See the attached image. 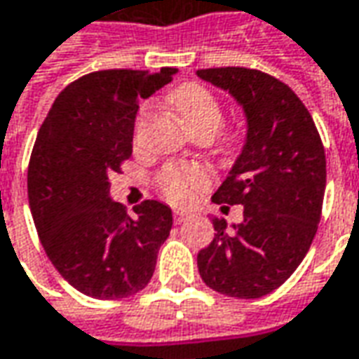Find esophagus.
<instances>
[{"instance_id": "34e87169", "label": "esophagus", "mask_w": 359, "mask_h": 359, "mask_svg": "<svg viewBox=\"0 0 359 359\" xmlns=\"http://www.w3.org/2000/svg\"><path fill=\"white\" fill-rule=\"evenodd\" d=\"M189 219V213H185V211H174V223L175 225H182L184 221Z\"/></svg>"}]
</instances>
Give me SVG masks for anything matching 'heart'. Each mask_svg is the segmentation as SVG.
Wrapping results in <instances>:
<instances>
[{
    "instance_id": "1",
    "label": "heart",
    "mask_w": 359,
    "mask_h": 359,
    "mask_svg": "<svg viewBox=\"0 0 359 359\" xmlns=\"http://www.w3.org/2000/svg\"><path fill=\"white\" fill-rule=\"evenodd\" d=\"M168 102L172 104L177 116L182 118L185 128L191 134L208 130L215 134L223 124V108L217 96L208 86L199 83H185L175 86L168 95ZM148 118V108H142L136 120V138L140 136L142 128ZM211 184L209 170L196 165V163H168L156 175L158 191L170 203L187 205L197 197L201 189Z\"/></svg>"
}]
</instances>
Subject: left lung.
<instances>
[{"mask_svg":"<svg viewBox=\"0 0 359 359\" xmlns=\"http://www.w3.org/2000/svg\"><path fill=\"white\" fill-rule=\"evenodd\" d=\"M197 76L229 90L245 108L249 132L239 160L213 203L243 205V223L197 255L203 283L225 297L261 298L285 283L306 257L326 189V154L309 108L269 73L245 67L201 69Z\"/></svg>","mask_w":359,"mask_h":359,"instance_id":"obj_1","label":"left lung"}]
</instances>
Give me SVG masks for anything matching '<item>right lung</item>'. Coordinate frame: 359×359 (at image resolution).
Instances as JSON below:
<instances>
[{
    "label": "right lung",
    "instance_id": "add662e5",
    "mask_svg": "<svg viewBox=\"0 0 359 359\" xmlns=\"http://www.w3.org/2000/svg\"><path fill=\"white\" fill-rule=\"evenodd\" d=\"M175 69L95 71L65 86L41 124L27 197L41 245L59 275L86 297L116 300L150 283L170 237L172 209L146 199L128 213L108 197L110 175L132 156L134 118Z\"/></svg>",
    "mask_w": 359,
    "mask_h": 359
}]
</instances>
